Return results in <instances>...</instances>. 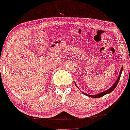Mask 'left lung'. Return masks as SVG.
<instances>
[{
    "instance_id": "1",
    "label": "left lung",
    "mask_w": 130,
    "mask_h": 130,
    "mask_svg": "<svg viewBox=\"0 0 130 130\" xmlns=\"http://www.w3.org/2000/svg\"><path fill=\"white\" fill-rule=\"evenodd\" d=\"M122 70H123V67H122V69H121L119 75H118L117 79V80H116V81H115V83H114V85H113V86H112V87H111V88H110L109 89H107V91H103V92H100V93L97 94H95V95H89V94H88L85 93V92H83V93L85 95H87V96H89V97H90V98H101V97L104 96V95H105V94H107L110 93L111 92H112V91H113L114 90V89H115V88H116V86H117V85H118V81H119L121 75H122ZM75 85H76V84H75ZM76 86L77 87V88H78V87L76 85ZM78 89H79V88H78ZM80 91H81V90H80Z\"/></svg>"
}]
</instances>
